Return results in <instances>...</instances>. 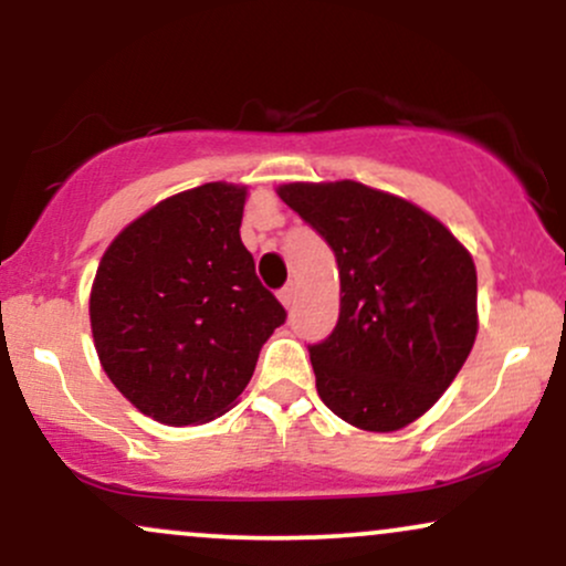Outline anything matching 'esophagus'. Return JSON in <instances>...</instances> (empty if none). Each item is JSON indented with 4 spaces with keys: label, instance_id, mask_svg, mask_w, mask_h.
<instances>
[{
    "label": "esophagus",
    "instance_id": "obj_1",
    "mask_svg": "<svg viewBox=\"0 0 566 566\" xmlns=\"http://www.w3.org/2000/svg\"><path fill=\"white\" fill-rule=\"evenodd\" d=\"M295 297H297L295 284H287V287L279 292V301H282L284 308H292V305H295Z\"/></svg>",
    "mask_w": 566,
    "mask_h": 566
}]
</instances>
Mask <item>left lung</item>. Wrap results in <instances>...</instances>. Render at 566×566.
I'll return each instance as SVG.
<instances>
[{
  "instance_id": "left-lung-1",
  "label": "left lung",
  "mask_w": 566,
  "mask_h": 566,
  "mask_svg": "<svg viewBox=\"0 0 566 566\" xmlns=\"http://www.w3.org/2000/svg\"><path fill=\"white\" fill-rule=\"evenodd\" d=\"M276 193L337 258L340 316L308 348L316 391L361 431H399L437 405L476 340L471 252L418 205L356 180Z\"/></svg>"
}]
</instances>
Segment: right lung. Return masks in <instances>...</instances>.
I'll return each instance as SVG.
<instances>
[{"label":"right lung","instance_id":"1","mask_svg":"<svg viewBox=\"0 0 566 566\" xmlns=\"http://www.w3.org/2000/svg\"><path fill=\"white\" fill-rule=\"evenodd\" d=\"M247 186L205 184L161 199L103 252L90 290L101 367L165 426L229 412L284 324L239 237Z\"/></svg>","mask_w":566,"mask_h":566}]
</instances>
